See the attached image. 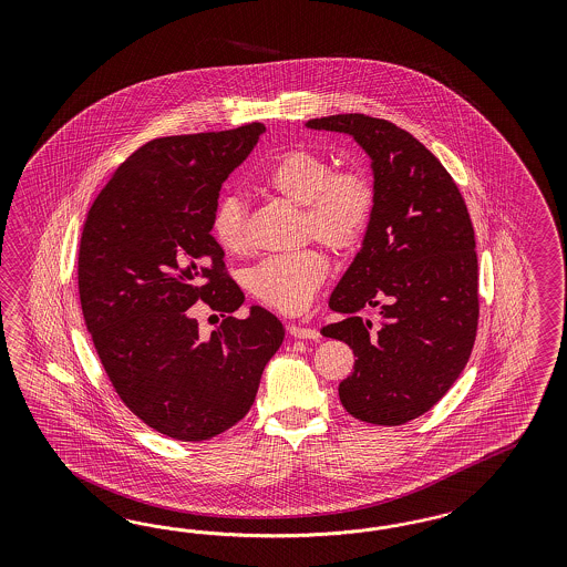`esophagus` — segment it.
<instances>
[{
	"label": "esophagus",
	"instance_id": "esophagus-1",
	"mask_svg": "<svg viewBox=\"0 0 567 567\" xmlns=\"http://www.w3.org/2000/svg\"><path fill=\"white\" fill-rule=\"evenodd\" d=\"M289 334H291L292 339H308V341H318L320 339V332L316 328L297 327V324L289 327Z\"/></svg>",
	"mask_w": 567,
	"mask_h": 567
}]
</instances>
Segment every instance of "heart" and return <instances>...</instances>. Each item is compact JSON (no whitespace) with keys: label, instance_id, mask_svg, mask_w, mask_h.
Returning <instances> with one entry per match:
<instances>
[{"label":"heart","instance_id":"heart-1","mask_svg":"<svg viewBox=\"0 0 567 567\" xmlns=\"http://www.w3.org/2000/svg\"><path fill=\"white\" fill-rule=\"evenodd\" d=\"M266 189L301 206L303 233L330 249H349L363 237L374 189L360 171H332L330 162L308 150L280 155L264 176ZM212 233L228 254L247 249V207L239 195L218 199L212 214ZM328 275L327 259L316 249L272 256L259 261L247 276L249 289L270 308L295 313L309 306Z\"/></svg>","mask_w":567,"mask_h":567}]
</instances>
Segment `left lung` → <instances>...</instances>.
<instances>
[{"label": "left lung", "instance_id": "left-lung-1", "mask_svg": "<svg viewBox=\"0 0 567 567\" xmlns=\"http://www.w3.org/2000/svg\"><path fill=\"white\" fill-rule=\"evenodd\" d=\"M306 128L349 135L370 159L372 218L328 301L347 318L320 332L358 358L339 384L344 410L399 426L436 405L470 360L478 327L472 220L443 164L393 122L337 114ZM363 307L378 308L377 323L359 318Z\"/></svg>", "mask_w": 567, "mask_h": 567}]
</instances>
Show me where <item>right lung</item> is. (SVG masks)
Returning <instances> with one entry per match:
<instances>
[{"instance_id": "right-lung-1", "label": "right lung", "mask_w": 567, "mask_h": 567, "mask_svg": "<svg viewBox=\"0 0 567 567\" xmlns=\"http://www.w3.org/2000/svg\"><path fill=\"white\" fill-rule=\"evenodd\" d=\"M266 126L150 141L112 174L89 209L79 251L86 330L124 405L176 441H206L251 410L282 322L224 275L212 214L228 174ZM199 298L224 324L204 338Z\"/></svg>"}]
</instances>
